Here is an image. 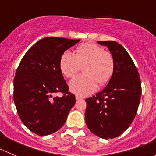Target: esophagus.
<instances>
[{
    "label": "esophagus",
    "mask_w": 156,
    "mask_h": 156,
    "mask_svg": "<svg viewBox=\"0 0 156 156\" xmlns=\"http://www.w3.org/2000/svg\"><path fill=\"white\" fill-rule=\"evenodd\" d=\"M83 98L82 97V96L80 95H78V94H76V100H81V99H83Z\"/></svg>",
    "instance_id": "1"
}]
</instances>
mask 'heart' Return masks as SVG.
Returning <instances> with one entry per match:
<instances>
[{"mask_svg":"<svg viewBox=\"0 0 156 156\" xmlns=\"http://www.w3.org/2000/svg\"><path fill=\"white\" fill-rule=\"evenodd\" d=\"M59 66L62 73L71 78L83 67L85 73L70 80V89L75 94L86 96L104 86L111 79L115 70L113 55L95 43H86L76 48V53L67 50L62 54Z\"/></svg>","mask_w":156,"mask_h":156,"instance_id":"obj_1","label":"heart"}]
</instances>
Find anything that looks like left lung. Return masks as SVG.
<instances>
[{"label": "left lung", "mask_w": 156, "mask_h": 156, "mask_svg": "<svg viewBox=\"0 0 156 156\" xmlns=\"http://www.w3.org/2000/svg\"><path fill=\"white\" fill-rule=\"evenodd\" d=\"M107 46L115 61V70L104 90L86 99L88 128L104 139L121 135L132 123L141 96L139 73L131 56L115 41H98Z\"/></svg>", "instance_id": "obj_1"}]
</instances>
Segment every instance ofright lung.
Instances as JSON below:
<instances>
[{"label":"right lung","instance_id":"add662e5","mask_svg":"<svg viewBox=\"0 0 156 156\" xmlns=\"http://www.w3.org/2000/svg\"><path fill=\"white\" fill-rule=\"evenodd\" d=\"M80 40L45 37L31 46L20 62L14 78L13 99L21 120L39 136L49 135L65 124L74 106L59 62L62 54ZM61 92L62 97H54Z\"/></svg>","mask_w":156,"mask_h":156}]
</instances>
